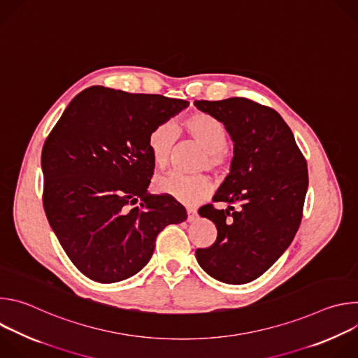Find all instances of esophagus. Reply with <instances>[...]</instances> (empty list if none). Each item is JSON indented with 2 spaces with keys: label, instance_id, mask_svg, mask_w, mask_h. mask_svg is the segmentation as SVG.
Returning <instances> with one entry per match:
<instances>
[{
  "label": "esophagus",
  "instance_id": "obj_1",
  "mask_svg": "<svg viewBox=\"0 0 358 358\" xmlns=\"http://www.w3.org/2000/svg\"><path fill=\"white\" fill-rule=\"evenodd\" d=\"M196 217H198V214L194 208H187V221L188 222H194L196 220Z\"/></svg>",
  "mask_w": 358,
  "mask_h": 358
}]
</instances>
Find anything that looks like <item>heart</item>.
<instances>
[{
	"label": "heart",
	"instance_id": "1",
	"mask_svg": "<svg viewBox=\"0 0 358 358\" xmlns=\"http://www.w3.org/2000/svg\"><path fill=\"white\" fill-rule=\"evenodd\" d=\"M182 130L203 148L199 169H207L217 176H222L229 170L231 152L227 147L229 131L218 117L195 112L182 122ZM177 138L178 130L173 123H160L151 129L147 137V147L156 167L166 169L169 166ZM156 189L188 206H195L211 194L213 181L206 174L184 176L171 173L157 178Z\"/></svg>",
	"mask_w": 358,
	"mask_h": 358
}]
</instances>
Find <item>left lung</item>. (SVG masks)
<instances>
[{
    "label": "left lung",
    "mask_w": 358,
    "mask_h": 358,
    "mask_svg": "<svg viewBox=\"0 0 358 358\" xmlns=\"http://www.w3.org/2000/svg\"><path fill=\"white\" fill-rule=\"evenodd\" d=\"M195 106L218 117L228 129L235 156L231 174L215 201L217 210L202 207L201 217L217 227V239L198 248L199 266L232 285L252 282L265 273L293 241L309 185L308 163L280 115L246 97L196 100Z\"/></svg>",
    "instance_id": "1"
}]
</instances>
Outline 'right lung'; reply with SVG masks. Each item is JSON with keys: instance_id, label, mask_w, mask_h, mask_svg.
Listing matches in <instances>:
<instances>
[{"instance_id": "1", "label": "right lung", "mask_w": 358, "mask_h": 358, "mask_svg": "<svg viewBox=\"0 0 358 358\" xmlns=\"http://www.w3.org/2000/svg\"><path fill=\"white\" fill-rule=\"evenodd\" d=\"M188 106L182 99L92 86L48 134L41 164L46 218L72 264L99 283L145 266L156 236L187 220L169 195H148L151 129Z\"/></svg>"}]
</instances>
